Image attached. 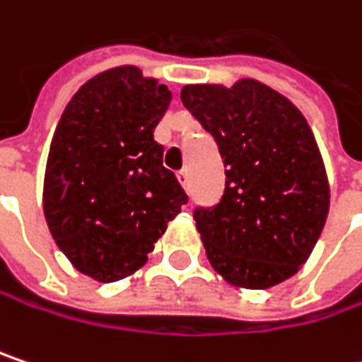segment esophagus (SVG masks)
<instances>
[{"instance_id": "1", "label": "esophagus", "mask_w": 362, "mask_h": 362, "mask_svg": "<svg viewBox=\"0 0 362 362\" xmlns=\"http://www.w3.org/2000/svg\"><path fill=\"white\" fill-rule=\"evenodd\" d=\"M178 180H180V184L184 186V188H188V186H190V174H188V170H182V172H178Z\"/></svg>"}]
</instances>
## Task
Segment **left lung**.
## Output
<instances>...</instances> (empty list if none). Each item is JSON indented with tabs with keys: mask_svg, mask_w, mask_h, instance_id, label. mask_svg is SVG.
Here are the masks:
<instances>
[{
	"mask_svg": "<svg viewBox=\"0 0 362 362\" xmlns=\"http://www.w3.org/2000/svg\"><path fill=\"white\" fill-rule=\"evenodd\" d=\"M180 99L215 139L226 168L221 199L192 211L214 269L252 290L294 276L329 209L325 168L305 115L257 81L232 88L188 84Z\"/></svg>",
	"mask_w": 362,
	"mask_h": 362,
	"instance_id": "1",
	"label": "left lung"
}]
</instances>
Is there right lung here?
Here are the masks:
<instances>
[{"label": "right lung", "instance_id": "add662e5", "mask_svg": "<svg viewBox=\"0 0 362 362\" xmlns=\"http://www.w3.org/2000/svg\"><path fill=\"white\" fill-rule=\"evenodd\" d=\"M170 101L165 84L122 66L90 78L62 114L43 211L55 245L84 276L117 281L136 272L188 203L153 139Z\"/></svg>", "mask_w": 362, "mask_h": 362}]
</instances>
